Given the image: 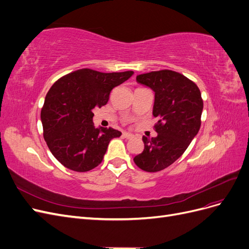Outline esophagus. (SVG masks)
Here are the masks:
<instances>
[{
	"label": "esophagus",
	"mask_w": 249,
	"mask_h": 249,
	"mask_svg": "<svg viewBox=\"0 0 249 249\" xmlns=\"http://www.w3.org/2000/svg\"><path fill=\"white\" fill-rule=\"evenodd\" d=\"M123 136H124L125 139H132V138L134 137L132 134H130V133H126V132L123 133Z\"/></svg>",
	"instance_id": "obj_1"
}]
</instances>
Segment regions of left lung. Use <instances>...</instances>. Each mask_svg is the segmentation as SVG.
Here are the masks:
<instances>
[{"mask_svg":"<svg viewBox=\"0 0 249 249\" xmlns=\"http://www.w3.org/2000/svg\"><path fill=\"white\" fill-rule=\"evenodd\" d=\"M136 80L155 92L153 115L158 118V136L142 137L144 149L134 162L144 171H161L176 162L197 135L203 108L201 93L194 82L169 70L142 73Z\"/></svg>","mask_w":249,"mask_h":249,"instance_id":"1","label":"left lung"}]
</instances>
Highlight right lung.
<instances>
[{"label":"right lung","mask_w":249,"mask_h":249,"mask_svg":"<svg viewBox=\"0 0 249 249\" xmlns=\"http://www.w3.org/2000/svg\"><path fill=\"white\" fill-rule=\"evenodd\" d=\"M134 71H72L51 87L41 109L43 137L56 159L66 168L89 171L102 163L109 142L122 132L94 126L93 109L109 101L111 90Z\"/></svg>","instance_id":"add662e5"}]
</instances>
